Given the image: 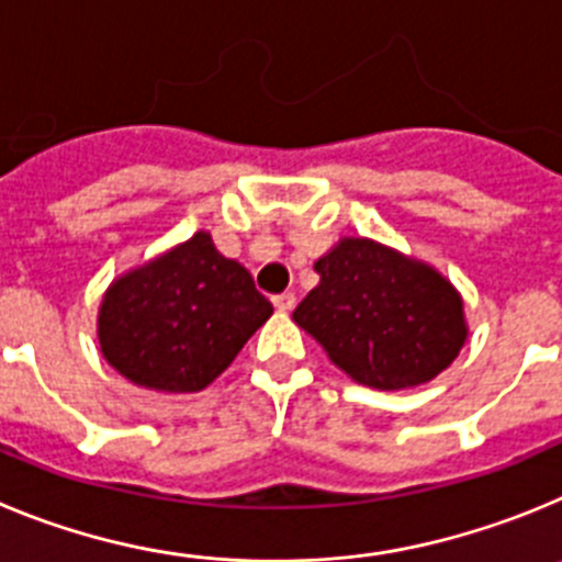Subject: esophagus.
Returning a JSON list of instances; mask_svg holds the SVG:
<instances>
[{"instance_id": "34e87169", "label": "esophagus", "mask_w": 562, "mask_h": 562, "mask_svg": "<svg viewBox=\"0 0 562 562\" xmlns=\"http://www.w3.org/2000/svg\"><path fill=\"white\" fill-rule=\"evenodd\" d=\"M271 302H274L277 311L288 313V311H293V305H296V296L285 291V293H277V296H274V300H271Z\"/></svg>"}]
</instances>
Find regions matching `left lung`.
<instances>
[{
    "mask_svg": "<svg viewBox=\"0 0 562 562\" xmlns=\"http://www.w3.org/2000/svg\"><path fill=\"white\" fill-rule=\"evenodd\" d=\"M318 285L293 311L327 358L372 389L431 381L462 350V300L431 266L344 237L316 262Z\"/></svg>",
    "mask_w": 562,
    "mask_h": 562,
    "instance_id": "left-lung-1",
    "label": "left lung"
}]
</instances>
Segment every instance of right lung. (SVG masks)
<instances>
[{"label":"right lung","mask_w":562,"mask_h":562,"mask_svg":"<svg viewBox=\"0 0 562 562\" xmlns=\"http://www.w3.org/2000/svg\"><path fill=\"white\" fill-rule=\"evenodd\" d=\"M274 313L249 271L206 232L131 271L105 293L100 347L136 386L201 392Z\"/></svg>","instance_id":"add662e5"}]
</instances>
